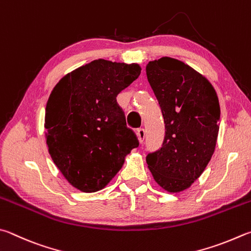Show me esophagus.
<instances>
[{"instance_id":"34e87169","label":"esophagus","mask_w":251,"mask_h":251,"mask_svg":"<svg viewBox=\"0 0 251 251\" xmlns=\"http://www.w3.org/2000/svg\"><path fill=\"white\" fill-rule=\"evenodd\" d=\"M137 137H138L139 143L143 144L144 140H145V137H146V131H145L144 128H139L137 130Z\"/></svg>"}]
</instances>
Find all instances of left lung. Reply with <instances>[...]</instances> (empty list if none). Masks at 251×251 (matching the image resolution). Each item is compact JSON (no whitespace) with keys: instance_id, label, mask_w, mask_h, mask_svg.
<instances>
[{"instance_id":"obj_1","label":"left lung","mask_w":251,"mask_h":251,"mask_svg":"<svg viewBox=\"0 0 251 251\" xmlns=\"http://www.w3.org/2000/svg\"><path fill=\"white\" fill-rule=\"evenodd\" d=\"M146 75L165 120L162 147L146 161L154 181L170 193L189 189L215 150L221 108L206 78L177 59L149 61Z\"/></svg>"}]
</instances>
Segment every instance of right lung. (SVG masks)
I'll list each match as a JSON object with an SVG mask.
<instances>
[{
  "instance_id": "1",
  "label": "right lung",
  "mask_w": 251,
  "mask_h": 251,
  "mask_svg": "<svg viewBox=\"0 0 251 251\" xmlns=\"http://www.w3.org/2000/svg\"><path fill=\"white\" fill-rule=\"evenodd\" d=\"M140 71L137 63L98 59L66 75L50 93L45 115L48 151L82 192L105 188L138 147L116 97Z\"/></svg>"
}]
</instances>
